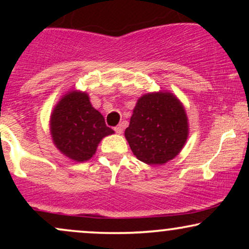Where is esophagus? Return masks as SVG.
<instances>
[{
    "mask_svg": "<svg viewBox=\"0 0 249 249\" xmlns=\"http://www.w3.org/2000/svg\"><path fill=\"white\" fill-rule=\"evenodd\" d=\"M113 130H115V132L118 133V134L123 133V126H122V125H117V126L113 127Z\"/></svg>",
    "mask_w": 249,
    "mask_h": 249,
    "instance_id": "1",
    "label": "esophagus"
}]
</instances>
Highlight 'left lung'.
Instances as JSON below:
<instances>
[{"label":"left lung","mask_w":249,"mask_h":249,"mask_svg":"<svg viewBox=\"0 0 249 249\" xmlns=\"http://www.w3.org/2000/svg\"><path fill=\"white\" fill-rule=\"evenodd\" d=\"M187 134L185 108L168 92L141 97L125 130L134 156L150 165H161L173 159L186 142Z\"/></svg>","instance_id":"8db88e82"}]
</instances>
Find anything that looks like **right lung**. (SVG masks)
Masks as SVG:
<instances>
[{"instance_id": "right-lung-1", "label": "right lung", "mask_w": 249, "mask_h": 249, "mask_svg": "<svg viewBox=\"0 0 249 249\" xmlns=\"http://www.w3.org/2000/svg\"><path fill=\"white\" fill-rule=\"evenodd\" d=\"M50 125L57 148L76 161L89 160L101 139L113 133L87 93L77 91H71L57 104Z\"/></svg>"}]
</instances>
